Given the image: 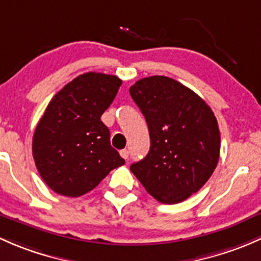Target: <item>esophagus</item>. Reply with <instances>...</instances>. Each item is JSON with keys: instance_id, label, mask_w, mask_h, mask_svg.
<instances>
[{"instance_id": "34e87169", "label": "esophagus", "mask_w": 261, "mask_h": 261, "mask_svg": "<svg viewBox=\"0 0 261 261\" xmlns=\"http://www.w3.org/2000/svg\"><path fill=\"white\" fill-rule=\"evenodd\" d=\"M120 155H122V157L124 158V160H128V158H129V150H128V149H122V150H120Z\"/></svg>"}]
</instances>
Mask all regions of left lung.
<instances>
[{
	"label": "left lung",
	"instance_id": "1",
	"mask_svg": "<svg viewBox=\"0 0 261 261\" xmlns=\"http://www.w3.org/2000/svg\"><path fill=\"white\" fill-rule=\"evenodd\" d=\"M129 93L150 137L148 154L130 171L157 201L182 202L207 182L219 162L216 117L195 91L167 76L138 80Z\"/></svg>",
	"mask_w": 261,
	"mask_h": 261
}]
</instances>
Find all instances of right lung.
<instances>
[{
  "label": "right lung",
  "instance_id": "right-lung-1",
  "mask_svg": "<svg viewBox=\"0 0 261 261\" xmlns=\"http://www.w3.org/2000/svg\"><path fill=\"white\" fill-rule=\"evenodd\" d=\"M120 85L122 80L115 75L85 72L51 99L35 129L32 155L40 176L54 192L79 197L124 165L100 120Z\"/></svg>",
  "mask_w": 261,
  "mask_h": 261
}]
</instances>
